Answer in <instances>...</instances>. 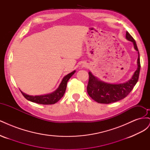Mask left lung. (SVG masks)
<instances>
[{
  "label": "left lung",
  "instance_id": "left-lung-1",
  "mask_svg": "<svg viewBox=\"0 0 150 150\" xmlns=\"http://www.w3.org/2000/svg\"><path fill=\"white\" fill-rule=\"evenodd\" d=\"M126 38L133 43L134 47L138 51L137 60L138 68L134 74L128 81L122 84H110L99 80L89 72V81L87 86V91L89 96L98 103L110 104L126 98L132 91L137 83L140 71L139 53L134 39L128 32H126Z\"/></svg>",
  "mask_w": 150,
  "mask_h": 150
}]
</instances>
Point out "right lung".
Instances as JSON below:
<instances>
[{"label":"right lung","instance_id":"add662e5","mask_svg":"<svg viewBox=\"0 0 150 150\" xmlns=\"http://www.w3.org/2000/svg\"><path fill=\"white\" fill-rule=\"evenodd\" d=\"M76 71H72L71 73L68 74L66 76L64 77L62 79L61 83L59 86V88L55 91L46 95H41V96H30V95L26 94L22 92V95L24 97L28 99V100L32 101L33 103H35L40 104H53L57 103L58 101H59L61 98L64 96L65 93L66 87H67V83L69 79L71 78V77L75 73Z\"/></svg>","mask_w":150,"mask_h":150}]
</instances>
